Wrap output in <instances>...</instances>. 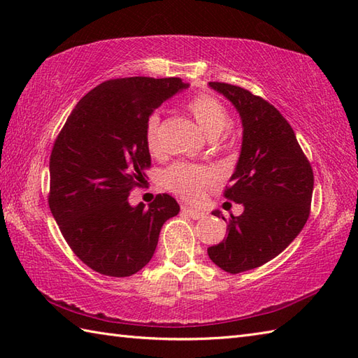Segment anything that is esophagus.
Masks as SVG:
<instances>
[{"label":"esophagus","mask_w":358,"mask_h":358,"mask_svg":"<svg viewBox=\"0 0 358 358\" xmlns=\"http://www.w3.org/2000/svg\"><path fill=\"white\" fill-rule=\"evenodd\" d=\"M181 212H183V214H186V215H189L191 218H194V220H199V218L203 217V212L196 210V209H191L189 206L181 208Z\"/></svg>","instance_id":"34e87169"}]
</instances>
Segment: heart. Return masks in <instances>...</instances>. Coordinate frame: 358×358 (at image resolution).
<instances>
[{"label": "heart", "instance_id": "obj_1", "mask_svg": "<svg viewBox=\"0 0 358 358\" xmlns=\"http://www.w3.org/2000/svg\"><path fill=\"white\" fill-rule=\"evenodd\" d=\"M187 112L199 123L210 140L218 138L227 127L231 126L229 112L217 98L210 95H196L186 106ZM146 146L152 155L159 154L162 141H159V117L157 113L150 115L146 121ZM215 175L209 167L192 163H175L163 175L164 186L173 194L185 200H196L203 187L214 181Z\"/></svg>", "mask_w": 358, "mask_h": 358}]
</instances>
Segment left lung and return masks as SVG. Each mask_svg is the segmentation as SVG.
<instances>
[{
	"label": "left lung",
	"instance_id": "1",
	"mask_svg": "<svg viewBox=\"0 0 358 358\" xmlns=\"http://www.w3.org/2000/svg\"><path fill=\"white\" fill-rule=\"evenodd\" d=\"M209 87L226 96L241 118V150L224 196L245 210L231 215L224 240L208 248V255L223 271L240 273L271 262L301 232L314 173L291 124L272 104L226 83ZM212 214L220 217V210Z\"/></svg>",
	"mask_w": 358,
	"mask_h": 358
}]
</instances>
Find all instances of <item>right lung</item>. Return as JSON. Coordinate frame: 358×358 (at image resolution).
Returning <instances> with one entry per match:
<instances>
[{"mask_svg": "<svg viewBox=\"0 0 358 358\" xmlns=\"http://www.w3.org/2000/svg\"><path fill=\"white\" fill-rule=\"evenodd\" d=\"M187 87L180 78L104 81L75 106L53 144L52 215L75 255L103 275L129 277L143 269L164 222L180 212L167 194L146 208L132 206L129 192L150 166L148 118Z\"/></svg>", "mask_w": 358, "mask_h": 358, "instance_id": "right-lung-1", "label": "right lung"}]
</instances>
